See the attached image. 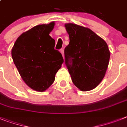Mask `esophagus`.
Returning a JSON list of instances; mask_svg holds the SVG:
<instances>
[{
    "instance_id": "esophagus-1",
    "label": "esophagus",
    "mask_w": 127,
    "mask_h": 127,
    "mask_svg": "<svg viewBox=\"0 0 127 127\" xmlns=\"http://www.w3.org/2000/svg\"><path fill=\"white\" fill-rule=\"evenodd\" d=\"M60 52H61V54H62L63 58H64V49H60Z\"/></svg>"
}]
</instances>
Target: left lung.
Listing matches in <instances>:
<instances>
[{
    "label": "left lung",
    "mask_w": 127,
    "mask_h": 127,
    "mask_svg": "<svg viewBox=\"0 0 127 127\" xmlns=\"http://www.w3.org/2000/svg\"><path fill=\"white\" fill-rule=\"evenodd\" d=\"M69 43L65 48V64L73 84L82 92L95 88L107 70L110 52L107 44L90 28L65 25Z\"/></svg>",
    "instance_id": "8db88e82"
}]
</instances>
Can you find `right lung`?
I'll return each mask as SVG.
<instances>
[{"instance_id":"add662e5","label":"right lung","mask_w":127,"mask_h":127,"mask_svg":"<svg viewBox=\"0 0 127 127\" xmlns=\"http://www.w3.org/2000/svg\"><path fill=\"white\" fill-rule=\"evenodd\" d=\"M54 22L37 25L17 39L11 56L22 79L31 89L43 92L51 86L64 62L49 35Z\"/></svg>"}]
</instances>
